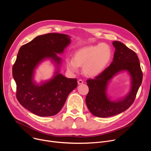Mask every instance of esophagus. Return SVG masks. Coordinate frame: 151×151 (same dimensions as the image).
<instances>
[{"label": "esophagus", "instance_id": "esophagus-1", "mask_svg": "<svg viewBox=\"0 0 151 151\" xmlns=\"http://www.w3.org/2000/svg\"><path fill=\"white\" fill-rule=\"evenodd\" d=\"M83 83V81L82 80V79H79V80L78 81V83L79 85L82 84V83Z\"/></svg>", "mask_w": 151, "mask_h": 151}]
</instances>
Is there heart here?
I'll use <instances>...</instances> for the list:
<instances>
[{
	"label": "heart",
	"instance_id": "heart-1",
	"mask_svg": "<svg viewBox=\"0 0 151 151\" xmlns=\"http://www.w3.org/2000/svg\"><path fill=\"white\" fill-rule=\"evenodd\" d=\"M112 56V48L106 43L86 46L78 50L73 58L66 59V66L72 72H76L79 67L83 66V72L86 75L94 77L106 69Z\"/></svg>",
	"mask_w": 151,
	"mask_h": 151
}]
</instances>
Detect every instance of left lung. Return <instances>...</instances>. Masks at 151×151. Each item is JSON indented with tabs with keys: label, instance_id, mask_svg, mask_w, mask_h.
<instances>
[{
	"label": "left lung",
	"instance_id": "1",
	"mask_svg": "<svg viewBox=\"0 0 151 151\" xmlns=\"http://www.w3.org/2000/svg\"><path fill=\"white\" fill-rule=\"evenodd\" d=\"M112 44L115 51L110 66L94 79L87 81L89 92L86 104L93 115L100 118L114 116L128 109L135 100L143 78L137 54L119 41H114ZM124 71L131 78L130 91L124 97L112 100L106 93L108 85L114 77Z\"/></svg>",
	"mask_w": 151,
	"mask_h": 151
}]
</instances>
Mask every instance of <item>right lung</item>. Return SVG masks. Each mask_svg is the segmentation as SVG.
Segmentation results:
<instances>
[{
    "label": "right lung",
    "instance_id": "1",
    "mask_svg": "<svg viewBox=\"0 0 151 151\" xmlns=\"http://www.w3.org/2000/svg\"><path fill=\"white\" fill-rule=\"evenodd\" d=\"M70 36L60 33H48L36 37L21 47L12 68L17 84V99L25 109L40 116L58 114L68 96L78 83L60 73L62 54L70 44ZM50 59L56 68L50 80L37 83L34 79L36 69L43 61Z\"/></svg>",
    "mask_w": 151,
    "mask_h": 151
}]
</instances>
